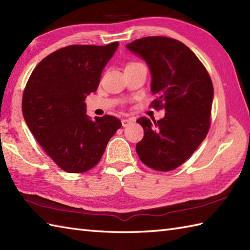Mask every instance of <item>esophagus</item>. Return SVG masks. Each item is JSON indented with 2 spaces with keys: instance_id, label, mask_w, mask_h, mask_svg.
I'll return each mask as SVG.
<instances>
[{
  "instance_id": "34e87169",
  "label": "esophagus",
  "mask_w": 250,
  "mask_h": 250,
  "mask_svg": "<svg viewBox=\"0 0 250 250\" xmlns=\"http://www.w3.org/2000/svg\"><path fill=\"white\" fill-rule=\"evenodd\" d=\"M133 121H134L133 118H124L121 120V124H122V126H128L131 122Z\"/></svg>"
}]
</instances>
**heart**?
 I'll use <instances>...</instances> for the list:
<instances>
[{"label": "heart", "mask_w": 250, "mask_h": 250, "mask_svg": "<svg viewBox=\"0 0 250 250\" xmlns=\"http://www.w3.org/2000/svg\"><path fill=\"white\" fill-rule=\"evenodd\" d=\"M130 64H132V63H130Z\"/></svg>", "instance_id": "1"}]
</instances>
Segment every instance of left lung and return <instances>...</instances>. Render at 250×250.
Wrapping results in <instances>:
<instances>
[{
	"label": "left lung",
	"mask_w": 250,
	"mask_h": 250,
	"mask_svg": "<svg viewBox=\"0 0 250 250\" xmlns=\"http://www.w3.org/2000/svg\"><path fill=\"white\" fill-rule=\"evenodd\" d=\"M144 59L151 74L156 108L166 109L160 120L136 121L144 137L136 144L141 161L161 172L172 171L192 155L210 125L214 87L206 68L182 42L148 36L126 45Z\"/></svg>",
	"instance_id": "1"
}]
</instances>
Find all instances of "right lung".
I'll return each instance as SVG.
<instances>
[{
    "instance_id": "1",
    "label": "right lung",
    "mask_w": 250,
    "mask_h": 250,
    "mask_svg": "<svg viewBox=\"0 0 250 250\" xmlns=\"http://www.w3.org/2000/svg\"><path fill=\"white\" fill-rule=\"evenodd\" d=\"M119 43L72 45L52 52L32 72L22 97V114L32 134L58 167L83 173L102 158L110 137L121 128L114 116L86 115L87 95Z\"/></svg>"
}]
</instances>
